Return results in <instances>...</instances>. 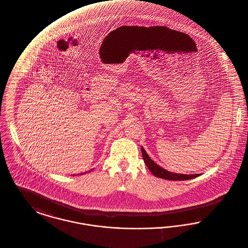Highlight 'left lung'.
Listing matches in <instances>:
<instances>
[{
	"label": "left lung",
	"instance_id": "8db88e82",
	"mask_svg": "<svg viewBox=\"0 0 248 248\" xmlns=\"http://www.w3.org/2000/svg\"><path fill=\"white\" fill-rule=\"evenodd\" d=\"M141 154H142V157L145 162L146 166L148 167L150 171L155 176L161 179L170 180V181H185V180H190L200 176V174H179V173H173V172L168 171L165 169L161 168L160 166H158L156 163H155L149 157L143 147H141Z\"/></svg>",
	"mask_w": 248,
	"mask_h": 248
}]
</instances>
